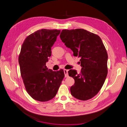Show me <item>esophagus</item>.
Segmentation results:
<instances>
[{
  "label": "esophagus",
  "instance_id": "34e87169",
  "mask_svg": "<svg viewBox=\"0 0 127 127\" xmlns=\"http://www.w3.org/2000/svg\"><path fill=\"white\" fill-rule=\"evenodd\" d=\"M68 70H67V69H64V76L66 77H67L68 76Z\"/></svg>",
  "mask_w": 127,
  "mask_h": 127
}]
</instances>
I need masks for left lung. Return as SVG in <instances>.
<instances>
[{"mask_svg":"<svg viewBox=\"0 0 127 127\" xmlns=\"http://www.w3.org/2000/svg\"><path fill=\"white\" fill-rule=\"evenodd\" d=\"M60 37L75 57L80 58L81 72L70 70L69 76L75 80L71 94L80 100L93 97L101 90L107 74V53L99 36L87 31L77 29L63 30Z\"/></svg>","mask_w":127,"mask_h":127,"instance_id":"8db88e82","label":"left lung"}]
</instances>
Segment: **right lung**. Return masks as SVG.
Segmentation results:
<instances>
[{"label": "right lung", "instance_id": "add662e5", "mask_svg": "<svg viewBox=\"0 0 127 127\" xmlns=\"http://www.w3.org/2000/svg\"><path fill=\"white\" fill-rule=\"evenodd\" d=\"M60 30L42 29L30 34L22 44L18 58L22 78L33 99L48 101L54 97L64 77L63 69L53 71L45 66Z\"/></svg>", "mask_w": 127, "mask_h": 127}]
</instances>
